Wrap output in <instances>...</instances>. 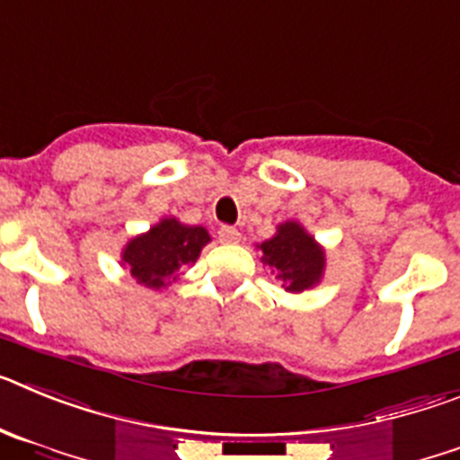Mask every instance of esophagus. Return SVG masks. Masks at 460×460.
Listing matches in <instances>:
<instances>
[{
    "instance_id": "1",
    "label": "esophagus",
    "mask_w": 460,
    "mask_h": 460,
    "mask_svg": "<svg viewBox=\"0 0 460 460\" xmlns=\"http://www.w3.org/2000/svg\"><path fill=\"white\" fill-rule=\"evenodd\" d=\"M242 239V233L233 226H221L218 227V242L223 243H237Z\"/></svg>"
}]
</instances>
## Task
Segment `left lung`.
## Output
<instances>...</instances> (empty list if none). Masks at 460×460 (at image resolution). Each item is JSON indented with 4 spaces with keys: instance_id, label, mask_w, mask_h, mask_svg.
Instances as JSON below:
<instances>
[{
    "instance_id": "1",
    "label": "left lung",
    "mask_w": 460,
    "mask_h": 460,
    "mask_svg": "<svg viewBox=\"0 0 460 460\" xmlns=\"http://www.w3.org/2000/svg\"><path fill=\"white\" fill-rule=\"evenodd\" d=\"M255 249L262 253V265H270L286 292L311 290L323 280L327 267L324 246L299 221L279 223L276 233L255 243Z\"/></svg>"
}]
</instances>
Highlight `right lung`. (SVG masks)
Instances as JSON below:
<instances>
[{
  "label": "right lung",
  "instance_id": "1",
  "mask_svg": "<svg viewBox=\"0 0 460 460\" xmlns=\"http://www.w3.org/2000/svg\"><path fill=\"white\" fill-rule=\"evenodd\" d=\"M209 242L207 227L186 226L180 218L165 217L147 233L126 242L119 265L131 271L136 283L158 292L180 279V270L195 265Z\"/></svg>",
  "mask_w": 460,
  "mask_h": 460
}]
</instances>
